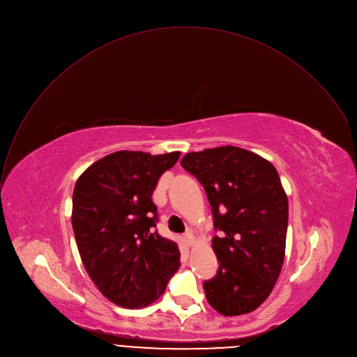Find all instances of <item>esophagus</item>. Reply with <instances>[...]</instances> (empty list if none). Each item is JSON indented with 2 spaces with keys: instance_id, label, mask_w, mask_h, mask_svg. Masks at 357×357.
<instances>
[{
  "instance_id": "1",
  "label": "esophagus",
  "mask_w": 357,
  "mask_h": 357,
  "mask_svg": "<svg viewBox=\"0 0 357 357\" xmlns=\"http://www.w3.org/2000/svg\"><path fill=\"white\" fill-rule=\"evenodd\" d=\"M183 236H184V241H185V243H187L188 246H191V245L194 243V235H192L191 231H187Z\"/></svg>"
}]
</instances>
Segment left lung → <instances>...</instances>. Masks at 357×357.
<instances>
[{
    "label": "left lung",
    "instance_id": "1",
    "mask_svg": "<svg viewBox=\"0 0 357 357\" xmlns=\"http://www.w3.org/2000/svg\"><path fill=\"white\" fill-rule=\"evenodd\" d=\"M181 166L206 192L220 267L202 287L209 305L227 317L259 308L280 275L289 225V199L275 167L236 146L187 153Z\"/></svg>",
    "mask_w": 357,
    "mask_h": 357
}]
</instances>
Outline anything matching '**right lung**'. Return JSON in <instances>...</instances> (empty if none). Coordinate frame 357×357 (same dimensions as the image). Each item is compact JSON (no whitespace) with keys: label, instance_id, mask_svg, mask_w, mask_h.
<instances>
[{"label":"right lung","instance_id":"add662e5","mask_svg":"<svg viewBox=\"0 0 357 357\" xmlns=\"http://www.w3.org/2000/svg\"><path fill=\"white\" fill-rule=\"evenodd\" d=\"M180 152L121 151L91 165L73 191V225L83 264L98 290L123 308L156 301L180 267L176 242L158 234L152 194Z\"/></svg>","mask_w":357,"mask_h":357}]
</instances>
